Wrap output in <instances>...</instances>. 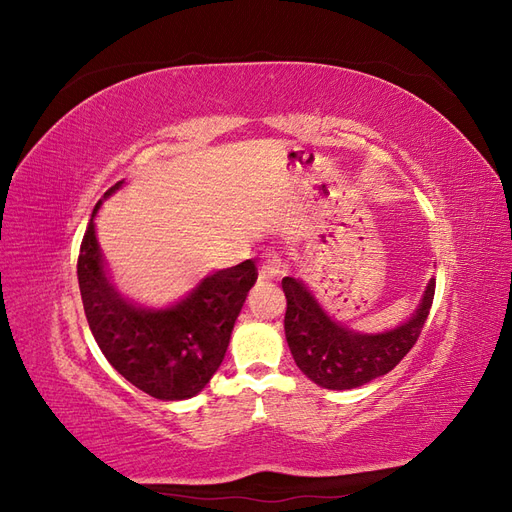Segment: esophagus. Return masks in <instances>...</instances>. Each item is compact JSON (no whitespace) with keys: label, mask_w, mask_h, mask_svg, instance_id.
<instances>
[{"label":"esophagus","mask_w":512,"mask_h":512,"mask_svg":"<svg viewBox=\"0 0 512 512\" xmlns=\"http://www.w3.org/2000/svg\"><path fill=\"white\" fill-rule=\"evenodd\" d=\"M258 273H260V280H277V277L288 273V262L275 250H267L265 256H262Z\"/></svg>","instance_id":"esophagus-1"}]
</instances>
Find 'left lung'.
Masks as SVG:
<instances>
[{
  "label": "left lung",
  "instance_id": "1",
  "mask_svg": "<svg viewBox=\"0 0 512 512\" xmlns=\"http://www.w3.org/2000/svg\"><path fill=\"white\" fill-rule=\"evenodd\" d=\"M282 288L284 331L294 363L322 389L348 391L389 374L410 352L425 327L436 282L429 280L408 320L382 333H359L337 322L297 277H284Z\"/></svg>",
  "mask_w": 512,
  "mask_h": 512
}]
</instances>
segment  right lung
I'll use <instances>...</instances> for the list:
<instances>
[{
  "mask_svg": "<svg viewBox=\"0 0 512 512\" xmlns=\"http://www.w3.org/2000/svg\"><path fill=\"white\" fill-rule=\"evenodd\" d=\"M100 205L102 200L91 213L76 265L89 329L108 363L136 389L162 401L190 399L224 361L232 327L258 277L254 260L207 275L179 301L136 305L106 273L94 224Z\"/></svg>",
  "mask_w": 512,
  "mask_h": 512,
  "instance_id": "obj_1",
  "label": "right lung"
}]
</instances>
